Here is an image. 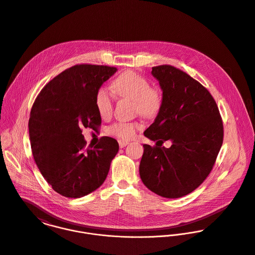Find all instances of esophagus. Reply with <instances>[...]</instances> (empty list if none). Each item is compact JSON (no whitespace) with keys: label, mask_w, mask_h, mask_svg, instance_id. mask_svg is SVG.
Segmentation results:
<instances>
[{"label":"esophagus","mask_w":255,"mask_h":255,"mask_svg":"<svg viewBox=\"0 0 255 255\" xmlns=\"http://www.w3.org/2000/svg\"><path fill=\"white\" fill-rule=\"evenodd\" d=\"M118 143H119V146H120V147H124V146H126V145L129 143V141H124V140H119Z\"/></svg>","instance_id":"34e87169"}]
</instances>
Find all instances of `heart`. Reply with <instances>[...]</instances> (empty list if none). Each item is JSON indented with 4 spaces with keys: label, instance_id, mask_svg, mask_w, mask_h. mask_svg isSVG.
<instances>
[{
    "label": "heart",
    "instance_id": "heart-1",
    "mask_svg": "<svg viewBox=\"0 0 255 255\" xmlns=\"http://www.w3.org/2000/svg\"><path fill=\"white\" fill-rule=\"evenodd\" d=\"M113 89L121 99L134 100V112L147 119L155 118L162 109L163 95L159 88L150 86L144 76L134 70L119 74L113 82ZM95 105L102 118H109L114 110V98L110 91L102 87L95 96ZM143 125L140 121H119L110 126L109 133L122 140L132 138Z\"/></svg>",
    "mask_w": 255,
    "mask_h": 255
}]
</instances>
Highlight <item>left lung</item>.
<instances>
[{"label":"left lung","instance_id":"8db88e82","mask_svg":"<svg viewBox=\"0 0 255 255\" xmlns=\"http://www.w3.org/2000/svg\"><path fill=\"white\" fill-rule=\"evenodd\" d=\"M151 74L162 89L163 105L143 133L157 142L143 144L140 176L156 195L181 198L195 191L213 168L223 143V121L209 91L183 70L163 64L152 67ZM168 139L172 145L162 147Z\"/></svg>","mask_w":255,"mask_h":255}]
</instances>
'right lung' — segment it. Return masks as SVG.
I'll list each match as a JSON object with an SVG mask.
<instances>
[{"mask_svg":"<svg viewBox=\"0 0 255 255\" xmlns=\"http://www.w3.org/2000/svg\"><path fill=\"white\" fill-rule=\"evenodd\" d=\"M117 68L76 64L62 71L37 96L29 118L31 150L45 180L57 194L82 198L105 182L118 152L117 141L102 137L86 146L82 130L101 127L95 96Z\"/></svg>","mask_w":255,"mask_h":255,"instance_id":"1","label":"right lung"}]
</instances>
